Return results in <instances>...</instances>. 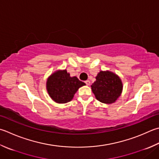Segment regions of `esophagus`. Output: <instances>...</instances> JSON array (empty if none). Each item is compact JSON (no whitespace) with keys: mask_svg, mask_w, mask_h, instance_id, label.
I'll return each mask as SVG.
<instances>
[{"mask_svg":"<svg viewBox=\"0 0 159 159\" xmlns=\"http://www.w3.org/2000/svg\"><path fill=\"white\" fill-rule=\"evenodd\" d=\"M85 84H86V85H90V81H89V80H86V81H85Z\"/></svg>","mask_w":159,"mask_h":159,"instance_id":"1","label":"esophagus"}]
</instances>
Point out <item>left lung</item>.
<instances>
[{
    "instance_id": "left-lung-1",
    "label": "left lung",
    "mask_w": 159,
    "mask_h": 159,
    "mask_svg": "<svg viewBox=\"0 0 159 159\" xmlns=\"http://www.w3.org/2000/svg\"><path fill=\"white\" fill-rule=\"evenodd\" d=\"M96 98L106 104L113 103L121 94L123 83L119 76L110 71H101L91 85Z\"/></svg>"
}]
</instances>
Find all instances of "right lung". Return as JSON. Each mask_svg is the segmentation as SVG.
Returning a JSON list of instances; mask_svg holds the SVG:
<instances>
[{
	"mask_svg": "<svg viewBox=\"0 0 159 159\" xmlns=\"http://www.w3.org/2000/svg\"><path fill=\"white\" fill-rule=\"evenodd\" d=\"M85 83L77 77H71L66 70H58L51 74L46 83L48 94L57 103H66L72 100L75 93Z\"/></svg>",
	"mask_w": 159,
	"mask_h": 159,
	"instance_id": "add662e5",
	"label": "right lung"
}]
</instances>
